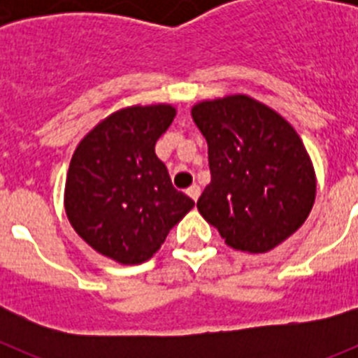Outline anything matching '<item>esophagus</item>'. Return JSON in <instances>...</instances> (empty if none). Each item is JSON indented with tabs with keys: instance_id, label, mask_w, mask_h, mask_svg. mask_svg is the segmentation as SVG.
Instances as JSON below:
<instances>
[{
	"instance_id": "esophagus-1",
	"label": "esophagus",
	"mask_w": 358,
	"mask_h": 358,
	"mask_svg": "<svg viewBox=\"0 0 358 358\" xmlns=\"http://www.w3.org/2000/svg\"><path fill=\"white\" fill-rule=\"evenodd\" d=\"M186 194H188L189 197L194 199V201H197V199H199V194H201V188H199L197 185H192V186H189L188 189H186Z\"/></svg>"
}]
</instances>
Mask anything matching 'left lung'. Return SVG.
<instances>
[{
	"mask_svg": "<svg viewBox=\"0 0 358 358\" xmlns=\"http://www.w3.org/2000/svg\"><path fill=\"white\" fill-rule=\"evenodd\" d=\"M192 118L208 141L211 182L197 201L229 248L267 252L314 206L315 172L294 127L248 94L204 100Z\"/></svg>",
	"mask_w": 358,
	"mask_h": 358,
	"instance_id": "obj_1",
	"label": "left lung"
}]
</instances>
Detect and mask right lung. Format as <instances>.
<instances>
[{
  "instance_id": "add662e5",
  "label": "right lung",
  "mask_w": 358,
  "mask_h": 358,
  "mask_svg": "<svg viewBox=\"0 0 358 358\" xmlns=\"http://www.w3.org/2000/svg\"><path fill=\"white\" fill-rule=\"evenodd\" d=\"M176 118L169 103L132 106L84 136L69 163L64 208L78 236L123 265L150 260L195 202L177 192L156 156Z\"/></svg>"
}]
</instances>
